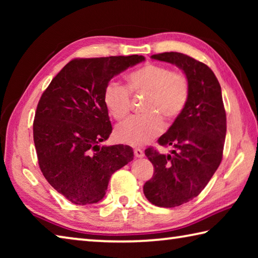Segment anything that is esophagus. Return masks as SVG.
I'll list each match as a JSON object with an SVG mask.
<instances>
[{"label":"esophagus","instance_id":"34e87169","mask_svg":"<svg viewBox=\"0 0 258 258\" xmlns=\"http://www.w3.org/2000/svg\"><path fill=\"white\" fill-rule=\"evenodd\" d=\"M134 156L137 157V158H143V157H145V152L141 149H134Z\"/></svg>","mask_w":258,"mask_h":258}]
</instances>
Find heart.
I'll return each instance as SVG.
<instances>
[{"label": "heart", "instance_id": "heart-1", "mask_svg": "<svg viewBox=\"0 0 258 258\" xmlns=\"http://www.w3.org/2000/svg\"><path fill=\"white\" fill-rule=\"evenodd\" d=\"M128 89L119 82L111 81L104 87L103 102L117 120L124 119L131 110V93L147 94L143 101L146 113L130 117L117 126V141L132 147H141L163 132L161 116L173 119L180 116L187 103L190 84L184 74L156 63H148L132 72L127 77Z\"/></svg>", "mask_w": 258, "mask_h": 258}]
</instances>
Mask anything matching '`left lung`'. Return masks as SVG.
Listing matches in <instances>:
<instances>
[{"mask_svg": "<svg viewBox=\"0 0 258 258\" xmlns=\"http://www.w3.org/2000/svg\"><path fill=\"white\" fill-rule=\"evenodd\" d=\"M151 58L175 64L190 84L184 110L158 139L160 146L173 148L171 154L152 148L145 151L155 171L143 185L146 198L155 206L171 208L197 197L216 172L223 156L226 115L221 85L208 66L178 52Z\"/></svg>", "mask_w": 258, "mask_h": 258, "instance_id": "obj_1", "label": "left lung"}]
</instances>
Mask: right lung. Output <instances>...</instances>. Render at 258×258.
<instances>
[{"instance_id":"add662e5","label":"right lung","mask_w":258,"mask_h":258,"mask_svg":"<svg viewBox=\"0 0 258 258\" xmlns=\"http://www.w3.org/2000/svg\"><path fill=\"white\" fill-rule=\"evenodd\" d=\"M142 61L138 54L74 59L38 101L33 125L38 165L73 204L100 202L112 174L133 160L128 146H100L112 131L103 92L113 76Z\"/></svg>"}]
</instances>
